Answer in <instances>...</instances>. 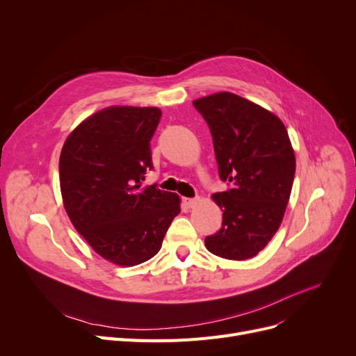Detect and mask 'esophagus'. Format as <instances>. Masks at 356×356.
<instances>
[{
  "label": "esophagus",
  "mask_w": 356,
  "mask_h": 356,
  "mask_svg": "<svg viewBox=\"0 0 356 356\" xmlns=\"http://www.w3.org/2000/svg\"><path fill=\"white\" fill-rule=\"evenodd\" d=\"M197 202H199V197H183V203L188 208H193Z\"/></svg>",
  "instance_id": "34e87169"
}]
</instances>
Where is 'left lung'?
Here are the masks:
<instances>
[{
	"label": "left lung",
	"mask_w": 356,
	"mask_h": 356,
	"mask_svg": "<svg viewBox=\"0 0 356 356\" xmlns=\"http://www.w3.org/2000/svg\"><path fill=\"white\" fill-rule=\"evenodd\" d=\"M193 106L211 129L219 177L228 181L213 195L222 227L204 245L227 259L252 258L277 232L291 193L296 159L287 129L270 111L231 92Z\"/></svg>",
	"instance_id": "obj_1"
}]
</instances>
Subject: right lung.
<instances>
[{
    "label": "right lung",
    "instance_id": "1",
    "mask_svg": "<svg viewBox=\"0 0 356 356\" xmlns=\"http://www.w3.org/2000/svg\"><path fill=\"white\" fill-rule=\"evenodd\" d=\"M160 118L159 108H106L74 128L62 148L65 209L93 251L118 266L154 257L180 213L176 193L143 188Z\"/></svg>",
    "mask_w": 356,
    "mask_h": 356
}]
</instances>
